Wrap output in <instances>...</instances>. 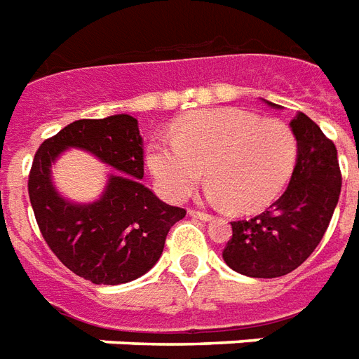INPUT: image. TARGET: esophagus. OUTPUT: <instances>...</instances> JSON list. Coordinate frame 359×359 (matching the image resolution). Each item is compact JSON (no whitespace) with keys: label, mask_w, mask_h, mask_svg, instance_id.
<instances>
[{"label":"esophagus","mask_w":359,"mask_h":359,"mask_svg":"<svg viewBox=\"0 0 359 359\" xmlns=\"http://www.w3.org/2000/svg\"><path fill=\"white\" fill-rule=\"evenodd\" d=\"M190 217H194V219L203 220V222H209V220H213V215L203 213V211H190Z\"/></svg>","instance_id":"34e87169"}]
</instances>
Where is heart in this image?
<instances>
[{
  "label": "heart",
  "instance_id": "heart-1",
  "mask_svg": "<svg viewBox=\"0 0 359 359\" xmlns=\"http://www.w3.org/2000/svg\"><path fill=\"white\" fill-rule=\"evenodd\" d=\"M299 144L287 123L259 119L236 108H211L180 119L172 139L150 142L146 165L167 200L180 201L200 182L209 200L233 211H257L278 198L291 179Z\"/></svg>",
  "mask_w": 359,
  "mask_h": 359
}]
</instances>
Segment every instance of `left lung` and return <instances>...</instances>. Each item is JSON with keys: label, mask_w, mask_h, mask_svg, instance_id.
<instances>
[{"label": "left lung", "mask_w": 359, "mask_h": 359, "mask_svg": "<svg viewBox=\"0 0 359 359\" xmlns=\"http://www.w3.org/2000/svg\"><path fill=\"white\" fill-rule=\"evenodd\" d=\"M289 127L299 154L287 190L264 213L232 222V240L222 251L228 266L249 278H280L301 266L323 238L341 196L335 144L306 114L297 112Z\"/></svg>", "instance_id": "8db88e82"}]
</instances>
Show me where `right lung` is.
<instances>
[{
	"mask_svg": "<svg viewBox=\"0 0 359 359\" xmlns=\"http://www.w3.org/2000/svg\"><path fill=\"white\" fill-rule=\"evenodd\" d=\"M76 147L116 171L93 202H72L52 182V165ZM142 137L129 114L78 119L39 146L28 194L43 240L66 268L97 285H119L144 276L159 261L171 226L187 211L146 188Z\"/></svg>",
	"mask_w": 359,
	"mask_h": 359,
	"instance_id": "right-lung-1",
	"label": "right lung"
}]
</instances>
